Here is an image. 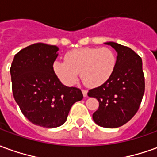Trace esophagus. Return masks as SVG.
I'll use <instances>...</instances> for the list:
<instances>
[{
  "mask_svg": "<svg viewBox=\"0 0 157 157\" xmlns=\"http://www.w3.org/2000/svg\"><path fill=\"white\" fill-rule=\"evenodd\" d=\"M82 94H83V96H84V97H86V96H87V91H86V90H82Z\"/></svg>",
  "mask_w": 157,
  "mask_h": 157,
  "instance_id": "esophagus-1",
  "label": "esophagus"
}]
</instances>
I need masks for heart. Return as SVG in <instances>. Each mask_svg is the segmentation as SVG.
Here are the masks:
<instances>
[{
	"label": "heart",
	"mask_w": 157,
	"mask_h": 157,
	"mask_svg": "<svg viewBox=\"0 0 157 157\" xmlns=\"http://www.w3.org/2000/svg\"><path fill=\"white\" fill-rule=\"evenodd\" d=\"M116 59L115 52L109 47L77 48L65 55V61H55L53 68L65 85H74L80 73L86 86L97 87L110 78Z\"/></svg>",
	"instance_id": "b5f03b06"
}]
</instances>
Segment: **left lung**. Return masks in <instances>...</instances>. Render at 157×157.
I'll list each match as a JSON object with an SVG mask.
<instances>
[{
  "instance_id": "1",
  "label": "left lung",
  "mask_w": 157,
  "mask_h": 157,
  "mask_svg": "<svg viewBox=\"0 0 157 157\" xmlns=\"http://www.w3.org/2000/svg\"><path fill=\"white\" fill-rule=\"evenodd\" d=\"M118 53L115 68L110 78L98 87L89 90L87 95L99 102L92 118L104 128L125 124L138 111L145 92V75L142 59L131 48L109 42Z\"/></svg>"
}]
</instances>
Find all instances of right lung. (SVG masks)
Segmentation results:
<instances>
[{"label":"right lung","instance_id":"obj_1","mask_svg":"<svg viewBox=\"0 0 157 157\" xmlns=\"http://www.w3.org/2000/svg\"><path fill=\"white\" fill-rule=\"evenodd\" d=\"M59 48L38 43L16 54L10 68L14 99L33 124L56 128L67 119L70 109L83 98L81 89L62 84L53 65Z\"/></svg>","mask_w":157,"mask_h":157}]
</instances>
